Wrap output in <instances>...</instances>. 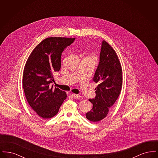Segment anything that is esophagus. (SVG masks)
Masks as SVG:
<instances>
[{
  "label": "esophagus",
  "instance_id": "1",
  "mask_svg": "<svg viewBox=\"0 0 158 158\" xmlns=\"http://www.w3.org/2000/svg\"><path fill=\"white\" fill-rule=\"evenodd\" d=\"M71 96H72L73 97L76 98H81V95L79 94H72Z\"/></svg>",
  "mask_w": 158,
  "mask_h": 158
}]
</instances>
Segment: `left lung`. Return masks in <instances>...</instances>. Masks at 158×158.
<instances>
[{"mask_svg":"<svg viewBox=\"0 0 158 158\" xmlns=\"http://www.w3.org/2000/svg\"><path fill=\"white\" fill-rule=\"evenodd\" d=\"M118 56L105 41H102L99 61L94 76V81L99 83L95 88V97L89 99L92 110L86 113V118L92 122L104 119L120 94L123 77Z\"/></svg>","mask_w":158,"mask_h":158,"instance_id":"left-lung-1","label":"left lung"}]
</instances>
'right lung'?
Listing matches in <instances>:
<instances>
[{"mask_svg": "<svg viewBox=\"0 0 158 158\" xmlns=\"http://www.w3.org/2000/svg\"><path fill=\"white\" fill-rule=\"evenodd\" d=\"M75 38L50 37L38 44L31 53L23 73V88L31 107L44 119L52 118L67 97L65 92L53 88V73L61 68L64 50Z\"/></svg>", "mask_w": 158, "mask_h": 158, "instance_id": "obj_1", "label": "right lung"}]
</instances>
